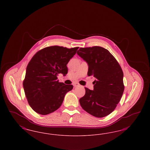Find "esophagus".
<instances>
[{
  "instance_id": "obj_1",
  "label": "esophagus",
  "mask_w": 150,
  "mask_h": 150,
  "mask_svg": "<svg viewBox=\"0 0 150 150\" xmlns=\"http://www.w3.org/2000/svg\"><path fill=\"white\" fill-rule=\"evenodd\" d=\"M73 85H74V86L75 87H76V86H80V84H79L78 83H74L73 84Z\"/></svg>"
}]
</instances>
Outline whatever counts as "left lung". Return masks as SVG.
<instances>
[{
	"mask_svg": "<svg viewBox=\"0 0 150 150\" xmlns=\"http://www.w3.org/2000/svg\"><path fill=\"white\" fill-rule=\"evenodd\" d=\"M77 54L88 64V75L96 78L93 91L85 88L80 104L95 117L106 116L114 110L124 92L121 67L110 52L101 47L80 48Z\"/></svg>",
	"mask_w": 150,
	"mask_h": 150,
	"instance_id": "left-lung-1",
	"label": "left lung"
}]
</instances>
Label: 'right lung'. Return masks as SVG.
Wrapping results in <instances>:
<instances>
[{"label": "right lung", "mask_w": 150, "mask_h": 150, "mask_svg": "<svg viewBox=\"0 0 150 150\" xmlns=\"http://www.w3.org/2000/svg\"><path fill=\"white\" fill-rule=\"evenodd\" d=\"M79 47L67 48L57 45L38 51L29 62L23 86L29 105L36 113L50 114L60 107L72 85L59 82V74H67V64Z\"/></svg>", "instance_id": "obj_1"}]
</instances>
